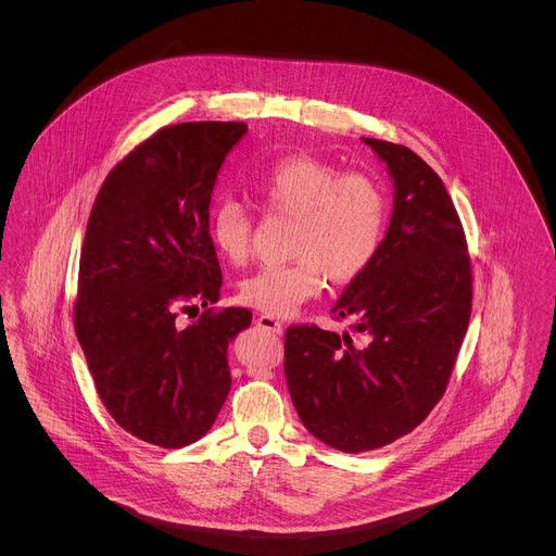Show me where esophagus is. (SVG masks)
<instances>
[{"mask_svg": "<svg viewBox=\"0 0 556 556\" xmlns=\"http://www.w3.org/2000/svg\"><path fill=\"white\" fill-rule=\"evenodd\" d=\"M256 325H258L261 329L271 331V333H282V325H280V320H276V318L269 317V315H258V318H256Z\"/></svg>", "mask_w": 556, "mask_h": 556, "instance_id": "1", "label": "esophagus"}]
</instances>
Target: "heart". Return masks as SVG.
I'll list each match as a JSON object with an SVG mask.
<instances>
[{
	"instance_id": "1",
	"label": "heart",
	"mask_w": 556,
	"mask_h": 556,
	"mask_svg": "<svg viewBox=\"0 0 556 556\" xmlns=\"http://www.w3.org/2000/svg\"><path fill=\"white\" fill-rule=\"evenodd\" d=\"M267 216L293 220L291 263L265 265L241 280V304L269 317H289L320 291L357 280L377 258L388 227V197L364 173H342L329 160L295 154L274 162L250 181ZM252 216L238 201H223L210 216L218 254L243 265L252 252Z\"/></svg>"
}]
</instances>
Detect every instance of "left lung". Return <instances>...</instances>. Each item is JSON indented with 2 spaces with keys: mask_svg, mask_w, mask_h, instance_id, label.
Instances as JSON below:
<instances>
[{
  "mask_svg": "<svg viewBox=\"0 0 556 556\" xmlns=\"http://www.w3.org/2000/svg\"><path fill=\"white\" fill-rule=\"evenodd\" d=\"M394 179V214L375 263L331 308L351 333L291 325L285 377L302 424L362 454L417 428L443 397L473 306V269L441 177L404 146L364 139Z\"/></svg>",
  "mask_w": 556,
  "mask_h": 556,
  "instance_id": "left-lung-1",
  "label": "left lung"
}]
</instances>
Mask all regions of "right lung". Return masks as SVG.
<instances>
[{
  "label": "right lung",
  "instance_id": "add662e5",
  "mask_svg": "<svg viewBox=\"0 0 556 556\" xmlns=\"http://www.w3.org/2000/svg\"><path fill=\"white\" fill-rule=\"evenodd\" d=\"M241 122L164 126L119 160L93 201L79 263L75 331L96 392L132 437L199 441L231 390L227 346L252 313L216 311L223 271L210 238L218 170ZM201 305L194 324L179 312Z\"/></svg>",
  "mask_w": 556,
  "mask_h": 556
}]
</instances>
